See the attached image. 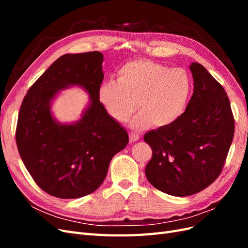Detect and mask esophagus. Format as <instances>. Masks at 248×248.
Wrapping results in <instances>:
<instances>
[{
	"label": "esophagus",
	"instance_id": "34e87169",
	"mask_svg": "<svg viewBox=\"0 0 248 248\" xmlns=\"http://www.w3.org/2000/svg\"><path fill=\"white\" fill-rule=\"evenodd\" d=\"M140 140V136H139V134L133 133V132H130V133H129V140H130V142H134V141H137V140Z\"/></svg>",
	"mask_w": 248,
	"mask_h": 248
}]
</instances>
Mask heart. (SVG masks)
<instances>
[{"mask_svg": "<svg viewBox=\"0 0 248 248\" xmlns=\"http://www.w3.org/2000/svg\"><path fill=\"white\" fill-rule=\"evenodd\" d=\"M191 92V79L183 68L133 60L117 73V81H104L98 89V98L107 112L117 122H131L141 130L152 124L160 128L174 123L182 115Z\"/></svg>", "mask_w": 248, "mask_h": 248, "instance_id": "obj_1", "label": "heart"}]
</instances>
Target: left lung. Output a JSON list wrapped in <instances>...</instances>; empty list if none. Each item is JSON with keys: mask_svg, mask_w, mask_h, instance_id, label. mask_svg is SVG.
<instances>
[{"mask_svg": "<svg viewBox=\"0 0 248 248\" xmlns=\"http://www.w3.org/2000/svg\"><path fill=\"white\" fill-rule=\"evenodd\" d=\"M193 94L176 121L145 134L152 158L145 174L155 188L175 197L202 191L218 178L234 138L235 122L223 87L192 63Z\"/></svg>", "mask_w": 248, "mask_h": 248, "instance_id": "obj_1", "label": "left lung"}]
</instances>
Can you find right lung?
Listing matches in <instances>:
<instances>
[{
    "label": "right lung",
    "mask_w": 248,
    "mask_h": 248,
    "mask_svg": "<svg viewBox=\"0 0 248 248\" xmlns=\"http://www.w3.org/2000/svg\"><path fill=\"white\" fill-rule=\"evenodd\" d=\"M102 62L99 51L61 56L22 100L16 131L18 152L36 184L52 197L78 199L94 192L106 179L112 157L129 141L128 133L99 101ZM70 85L84 87L90 104L79 122L58 124L50 102Z\"/></svg>",
    "instance_id": "obj_1"
}]
</instances>
